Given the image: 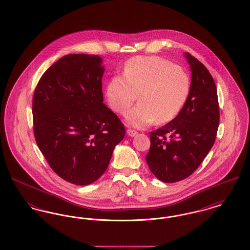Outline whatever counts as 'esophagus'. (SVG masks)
<instances>
[{
	"mask_svg": "<svg viewBox=\"0 0 250 250\" xmlns=\"http://www.w3.org/2000/svg\"><path fill=\"white\" fill-rule=\"evenodd\" d=\"M126 133H127V135L130 136V137H135L136 135H138V132H137V131L132 130V129H127Z\"/></svg>",
	"mask_w": 250,
	"mask_h": 250,
	"instance_id": "34e87169",
	"label": "esophagus"
}]
</instances>
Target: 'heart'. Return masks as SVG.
<instances>
[{
	"label": "heart",
	"instance_id": "heart-1",
	"mask_svg": "<svg viewBox=\"0 0 250 250\" xmlns=\"http://www.w3.org/2000/svg\"><path fill=\"white\" fill-rule=\"evenodd\" d=\"M190 93V79L183 68L160 57H136L125 65L123 76L107 82L105 95L109 107L124 114L127 125L143 128L174 119Z\"/></svg>",
	"mask_w": 250,
	"mask_h": 250
}]
</instances>
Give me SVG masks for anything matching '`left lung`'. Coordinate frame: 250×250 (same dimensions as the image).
Here are the masks:
<instances>
[{
	"label": "left lung",
	"mask_w": 250,
	"mask_h": 250,
	"mask_svg": "<svg viewBox=\"0 0 250 250\" xmlns=\"http://www.w3.org/2000/svg\"><path fill=\"white\" fill-rule=\"evenodd\" d=\"M184 56L190 66L189 96L174 119L150 133L151 146L146 155L150 170L165 183L188 178L198 168L214 145L219 125L213 77L199 60L187 52Z\"/></svg>",
	"instance_id": "1"
}]
</instances>
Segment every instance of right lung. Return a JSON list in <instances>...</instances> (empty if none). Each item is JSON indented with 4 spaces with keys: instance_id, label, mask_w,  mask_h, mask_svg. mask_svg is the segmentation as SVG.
I'll return each mask as SVG.
<instances>
[{
    "instance_id": "obj_1",
    "label": "right lung",
    "mask_w": 250,
    "mask_h": 250,
    "mask_svg": "<svg viewBox=\"0 0 250 250\" xmlns=\"http://www.w3.org/2000/svg\"><path fill=\"white\" fill-rule=\"evenodd\" d=\"M102 63L97 55H65L43 74L34 95L37 146L53 171L74 185L100 178L125 134L103 103Z\"/></svg>"
}]
</instances>
